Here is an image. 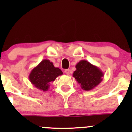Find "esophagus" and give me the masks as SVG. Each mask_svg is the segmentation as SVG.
Listing matches in <instances>:
<instances>
[{
	"instance_id": "obj_1",
	"label": "esophagus",
	"mask_w": 132,
	"mask_h": 132,
	"mask_svg": "<svg viewBox=\"0 0 132 132\" xmlns=\"http://www.w3.org/2000/svg\"><path fill=\"white\" fill-rule=\"evenodd\" d=\"M65 72L66 74L69 75V73H70V70H69V69H65Z\"/></svg>"
}]
</instances>
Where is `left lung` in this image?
I'll return each instance as SVG.
<instances>
[{"mask_svg": "<svg viewBox=\"0 0 132 132\" xmlns=\"http://www.w3.org/2000/svg\"><path fill=\"white\" fill-rule=\"evenodd\" d=\"M76 68L72 76L84 90H92L102 81L103 72L88 61L82 60L76 65Z\"/></svg>", "mask_w": 132, "mask_h": 132, "instance_id": "8db88e82", "label": "left lung"}]
</instances>
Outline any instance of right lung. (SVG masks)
<instances>
[{"label":"right lung","instance_id":"right-lung-1","mask_svg":"<svg viewBox=\"0 0 132 132\" xmlns=\"http://www.w3.org/2000/svg\"><path fill=\"white\" fill-rule=\"evenodd\" d=\"M62 74L63 72L59 68L55 67L50 60L45 59L31 70L29 79L34 87L45 92L50 87L51 82Z\"/></svg>","mask_w":132,"mask_h":132}]
</instances>
